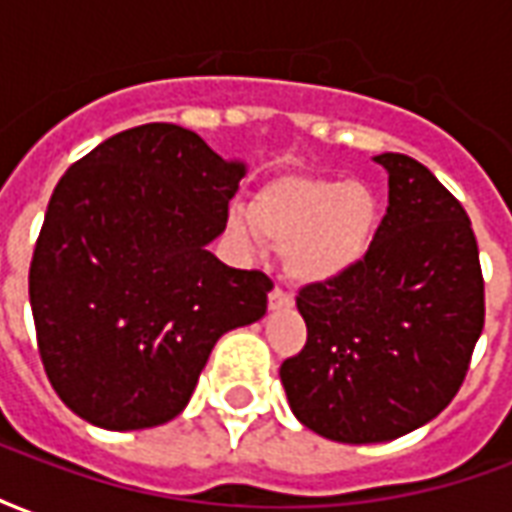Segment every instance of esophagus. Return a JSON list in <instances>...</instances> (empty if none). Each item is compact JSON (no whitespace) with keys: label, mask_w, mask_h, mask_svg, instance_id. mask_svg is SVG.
Returning a JSON list of instances; mask_svg holds the SVG:
<instances>
[{"label":"esophagus","mask_w":512,"mask_h":512,"mask_svg":"<svg viewBox=\"0 0 512 512\" xmlns=\"http://www.w3.org/2000/svg\"><path fill=\"white\" fill-rule=\"evenodd\" d=\"M290 304H293V296H290L285 288H279L277 285V288L268 293V307H271V310H282V307H290Z\"/></svg>","instance_id":"obj_1"}]
</instances>
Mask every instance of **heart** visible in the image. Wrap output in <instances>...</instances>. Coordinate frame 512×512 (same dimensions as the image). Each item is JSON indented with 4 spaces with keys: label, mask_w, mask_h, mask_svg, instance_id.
<instances>
[{
    "label": "heart",
    "mask_w": 512,
    "mask_h": 512,
    "mask_svg": "<svg viewBox=\"0 0 512 512\" xmlns=\"http://www.w3.org/2000/svg\"><path fill=\"white\" fill-rule=\"evenodd\" d=\"M246 219H230L238 238L255 230L282 246L285 268L299 282H332L348 274L376 241L381 222L378 194L362 180L282 175L249 200Z\"/></svg>",
    "instance_id": "heart-1"
}]
</instances>
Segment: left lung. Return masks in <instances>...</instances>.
I'll list each match as a JSON object with an SVG mask.
<instances>
[{
	"label": "left lung",
	"instance_id": "left-lung-1",
	"mask_svg": "<svg viewBox=\"0 0 512 512\" xmlns=\"http://www.w3.org/2000/svg\"><path fill=\"white\" fill-rule=\"evenodd\" d=\"M370 252L348 274L299 288L307 343L279 367L293 414L343 444L411 433L441 414L469 373L485 323L472 222L425 164L403 153Z\"/></svg>",
	"mask_w": 512,
	"mask_h": 512
}]
</instances>
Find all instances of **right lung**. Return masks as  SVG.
<instances>
[{
    "instance_id": "1",
    "label": "right lung",
    "mask_w": 512,
    "mask_h": 512,
    "mask_svg": "<svg viewBox=\"0 0 512 512\" xmlns=\"http://www.w3.org/2000/svg\"><path fill=\"white\" fill-rule=\"evenodd\" d=\"M244 175L241 158L172 123L109 136L62 175L29 301L43 370L73 414L106 430L169 422L216 340L266 315L271 277L205 249Z\"/></svg>"
}]
</instances>
